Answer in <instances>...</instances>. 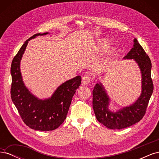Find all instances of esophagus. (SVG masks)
Instances as JSON below:
<instances>
[{"label":"esophagus","mask_w":159,"mask_h":159,"mask_svg":"<svg viewBox=\"0 0 159 159\" xmlns=\"http://www.w3.org/2000/svg\"><path fill=\"white\" fill-rule=\"evenodd\" d=\"M91 76L89 74H86L83 76V78H82V84L83 85H88V84L91 83Z\"/></svg>","instance_id":"esophagus-1"}]
</instances>
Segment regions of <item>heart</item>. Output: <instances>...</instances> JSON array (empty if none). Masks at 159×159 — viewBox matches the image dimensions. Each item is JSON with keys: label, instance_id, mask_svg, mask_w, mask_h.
I'll return each instance as SVG.
<instances>
[{"label": "heart", "instance_id": "1", "mask_svg": "<svg viewBox=\"0 0 159 159\" xmlns=\"http://www.w3.org/2000/svg\"><path fill=\"white\" fill-rule=\"evenodd\" d=\"M96 49L99 52L105 51L109 47L108 42L105 40H99L96 44Z\"/></svg>", "mask_w": 159, "mask_h": 159}]
</instances>
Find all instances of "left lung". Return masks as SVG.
I'll list each match as a JSON object with an SVG mask.
<instances>
[{
	"instance_id": "1",
	"label": "left lung",
	"mask_w": 159,
	"mask_h": 159,
	"mask_svg": "<svg viewBox=\"0 0 159 159\" xmlns=\"http://www.w3.org/2000/svg\"><path fill=\"white\" fill-rule=\"evenodd\" d=\"M125 59H134L142 74V93L135 103L113 113L108 109L109 100L102 84H97L93 89V109L98 121L111 129H121L140 121L145 115L153 91L151 78V61L137 40Z\"/></svg>"
}]
</instances>
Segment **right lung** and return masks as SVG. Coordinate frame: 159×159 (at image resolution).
<instances>
[{
    "mask_svg": "<svg viewBox=\"0 0 159 159\" xmlns=\"http://www.w3.org/2000/svg\"><path fill=\"white\" fill-rule=\"evenodd\" d=\"M48 32L36 34L24 43L12 61L11 73V99L23 122L38 131H53L59 127L66 118L76 89L81 81L80 75L67 81L58 87L51 98L41 100L34 96L24 85L20 70V62L28 41Z\"/></svg>",
    "mask_w": 159,
    "mask_h": 159,
    "instance_id": "right-lung-1",
    "label": "right lung"
}]
</instances>
